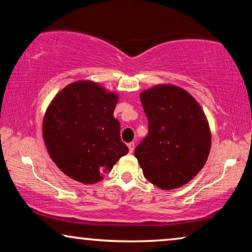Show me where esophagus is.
<instances>
[{"label": "esophagus", "instance_id": "esophagus-1", "mask_svg": "<svg viewBox=\"0 0 252 252\" xmlns=\"http://www.w3.org/2000/svg\"><path fill=\"white\" fill-rule=\"evenodd\" d=\"M127 146H128V149H129V153L132 154L133 151H134V148H135V143L134 142H130V143H128L127 144Z\"/></svg>", "mask_w": 252, "mask_h": 252}]
</instances>
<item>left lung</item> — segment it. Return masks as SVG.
Segmentation results:
<instances>
[{
    "instance_id": "1",
    "label": "left lung",
    "mask_w": 252,
    "mask_h": 252,
    "mask_svg": "<svg viewBox=\"0 0 252 252\" xmlns=\"http://www.w3.org/2000/svg\"><path fill=\"white\" fill-rule=\"evenodd\" d=\"M149 134L136 147L143 175L171 190L188 184L204 166L211 130L198 102L184 88L160 84L140 93Z\"/></svg>"
}]
</instances>
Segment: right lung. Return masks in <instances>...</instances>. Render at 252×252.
Returning a JSON list of instances; mask_svg holds the SVG:
<instances>
[{
  "instance_id": "add662e5",
  "label": "right lung",
  "mask_w": 252,
  "mask_h": 252,
  "mask_svg": "<svg viewBox=\"0 0 252 252\" xmlns=\"http://www.w3.org/2000/svg\"><path fill=\"white\" fill-rule=\"evenodd\" d=\"M119 99L97 82L78 80L58 92L46 110L42 136L56 166L85 185L101 181L128 148L113 117Z\"/></svg>"
}]
</instances>
